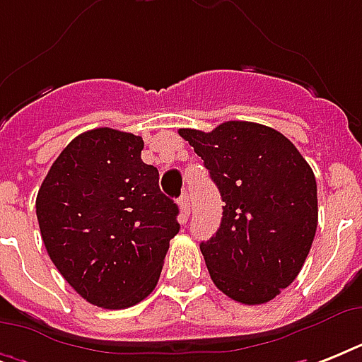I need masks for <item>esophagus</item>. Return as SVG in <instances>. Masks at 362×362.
<instances>
[{"label": "esophagus", "instance_id": "esophagus-1", "mask_svg": "<svg viewBox=\"0 0 362 362\" xmlns=\"http://www.w3.org/2000/svg\"><path fill=\"white\" fill-rule=\"evenodd\" d=\"M178 204H180V218H182V221H187V218H189V197H187L186 193H184V195H182L180 197V201H178Z\"/></svg>", "mask_w": 362, "mask_h": 362}]
</instances>
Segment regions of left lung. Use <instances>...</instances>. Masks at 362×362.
I'll return each instance as SVG.
<instances>
[{
    "instance_id": "left-lung-1",
    "label": "left lung",
    "mask_w": 362,
    "mask_h": 362,
    "mask_svg": "<svg viewBox=\"0 0 362 362\" xmlns=\"http://www.w3.org/2000/svg\"><path fill=\"white\" fill-rule=\"evenodd\" d=\"M220 189V229L201 242L216 287L242 304L269 303L303 269L317 229L314 170L280 131L226 122L180 129Z\"/></svg>"
}]
</instances>
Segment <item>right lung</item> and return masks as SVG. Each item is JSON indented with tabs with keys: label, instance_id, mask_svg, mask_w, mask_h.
<instances>
[{
	"label": "right lung",
	"instance_id": "add662e5",
	"mask_svg": "<svg viewBox=\"0 0 362 362\" xmlns=\"http://www.w3.org/2000/svg\"><path fill=\"white\" fill-rule=\"evenodd\" d=\"M141 136L98 127L75 136L37 193L39 229L65 281L88 303L120 310L158 286L178 206L141 159Z\"/></svg>",
	"mask_w": 362,
	"mask_h": 362
}]
</instances>
